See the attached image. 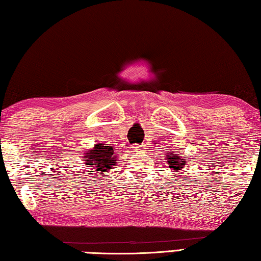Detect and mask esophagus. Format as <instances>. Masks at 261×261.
<instances>
[{
	"label": "esophagus",
	"mask_w": 261,
	"mask_h": 261,
	"mask_svg": "<svg viewBox=\"0 0 261 261\" xmlns=\"http://www.w3.org/2000/svg\"><path fill=\"white\" fill-rule=\"evenodd\" d=\"M136 149H137V152H139L140 149H144V148H140V146H139V147H136Z\"/></svg>",
	"instance_id": "obj_1"
}]
</instances>
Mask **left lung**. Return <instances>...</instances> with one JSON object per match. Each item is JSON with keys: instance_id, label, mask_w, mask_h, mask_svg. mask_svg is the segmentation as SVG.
<instances>
[{"instance_id": "8db88e82", "label": "left lung", "mask_w": 261, "mask_h": 261, "mask_svg": "<svg viewBox=\"0 0 261 261\" xmlns=\"http://www.w3.org/2000/svg\"><path fill=\"white\" fill-rule=\"evenodd\" d=\"M166 159L168 166H169L170 169L175 171L176 174H178L184 168L185 159L180 156V154H174L173 152L168 153V155H166Z\"/></svg>"}]
</instances>
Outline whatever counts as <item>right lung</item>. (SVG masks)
I'll list each match as a JSON object with an SVG mask.
<instances>
[{"label":"right lung","instance_id":"right-lung-1","mask_svg":"<svg viewBox=\"0 0 261 261\" xmlns=\"http://www.w3.org/2000/svg\"><path fill=\"white\" fill-rule=\"evenodd\" d=\"M116 158L117 155L115 154L114 149L109 145L105 144H95L93 148L85 153V165L88 167H92L91 170H94L93 175L94 177H98V175L105 176L108 170L113 169L114 166L116 165Z\"/></svg>","mask_w":261,"mask_h":261}]
</instances>
